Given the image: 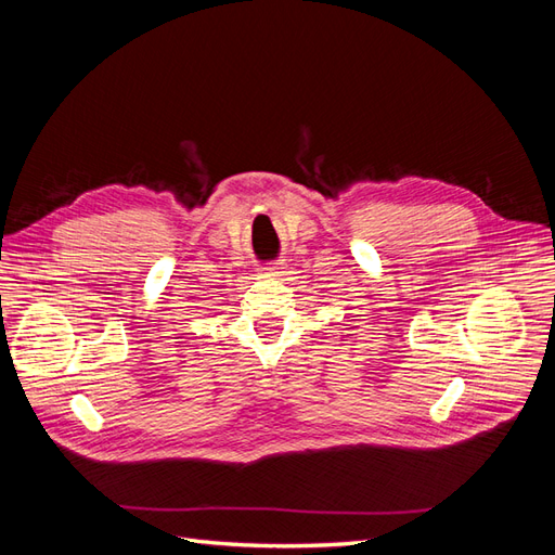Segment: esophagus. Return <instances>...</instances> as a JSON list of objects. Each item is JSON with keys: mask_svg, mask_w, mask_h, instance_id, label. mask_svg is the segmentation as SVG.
I'll use <instances>...</instances> for the list:
<instances>
[{"mask_svg": "<svg viewBox=\"0 0 555 555\" xmlns=\"http://www.w3.org/2000/svg\"><path fill=\"white\" fill-rule=\"evenodd\" d=\"M282 273V263H273L263 268V278H280Z\"/></svg>", "mask_w": 555, "mask_h": 555, "instance_id": "esophagus-1", "label": "esophagus"}]
</instances>
